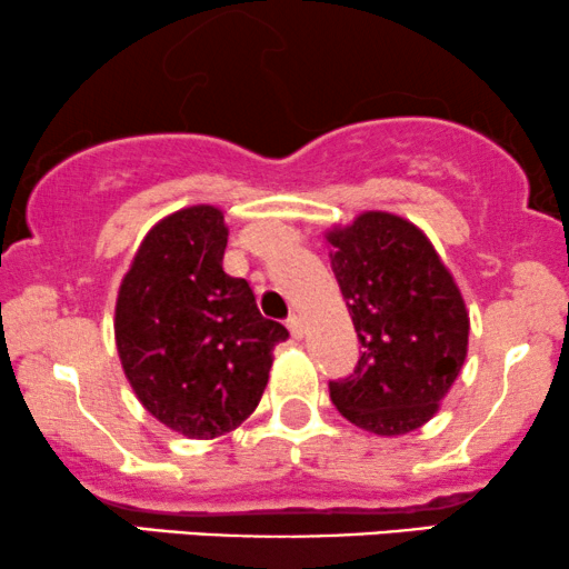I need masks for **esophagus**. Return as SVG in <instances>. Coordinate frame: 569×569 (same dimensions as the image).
I'll return each instance as SVG.
<instances>
[{
    "instance_id": "34e87169",
    "label": "esophagus",
    "mask_w": 569,
    "mask_h": 569,
    "mask_svg": "<svg viewBox=\"0 0 569 569\" xmlns=\"http://www.w3.org/2000/svg\"><path fill=\"white\" fill-rule=\"evenodd\" d=\"M287 329H290V335L295 339H302V335H306V323H302V316H298V313L287 316Z\"/></svg>"
}]
</instances>
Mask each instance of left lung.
Here are the masks:
<instances>
[{"label":"left lung","instance_id":"8db88e82","mask_svg":"<svg viewBox=\"0 0 569 569\" xmlns=\"http://www.w3.org/2000/svg\"><path fill=\"white\" fill-rule=\"evenodd\" d=\"M360 352L329 397L350 423L402 437L429 423L468 356L470 319L431 240L408 219L366 211L327 232Z\"/></svg>","mask_w":569,"mask_h":569}]
</instances>
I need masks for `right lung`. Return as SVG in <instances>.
I'll return each instance as SVG.
<instances>
[{"instance_id":"right-lung-1","label":"right lung","mask_w":569,"mask_h":569,"mask_svg":"<svg viewBox=\"0 0 569 569\" xmlns=\"http://www.w3.org/2000/svg\"><path fill=\"white\" fill-rule=\"evenodd\" d=\"M224 213L188 206L151 227L124 274L114 339L132 392L159 423L217 439L261 402L271 352L290 337L263 319L246 279L221 269Z\"/></svg>"}]
</instances>
